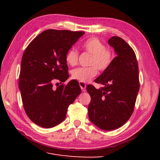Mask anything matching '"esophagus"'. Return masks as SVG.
Returning a JSON list of instances; mask_svg holds the SVG:
<instances>
[{"mask_svg":"<svg viewBox=\"0 0 160 160\" xmlns=\"http://www.w3.org/2000/svg\"><path fill=\"white\" fill-rule=\"evenodd\" d=\"M79 85H80V88H81V90L83 91H85L87 85L85 83H83V82H81V81L79 82Z\"/></svg>","mask_w":160,"mask_h":160,"instance_id":"34e87169","label":"esophagus"}]
</instances>
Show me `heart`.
Listing matches in <instances>:
<instances>
[{
	"mask_svg": "<svg viewBox=\"0 0 160 160\" xmlns=\"http://www.w3.org/2000/svg\"><path fill=\"white\" fill-rule=\"evenodd\" d=\"M82 48L91 55L89 62L90 67H79L72 71V79L87 83L98 74V69L105 71L109 68L114 59V52L98 38L90 37L82 43ZM79 52L75 49H70L65 55V61L70 66L78 63Z\"/></svg>",
	"mask_w": 160,
	"mask_h": 160,
	"instance_id": "b5f03b06",
	"label": "heart"
}]
</instances>
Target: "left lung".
I'll return each instance as SVG.
<instances>
[{"mask_svg": "<svg viewBox=\"0 0 160 160\" xmlns=\"http://www.w3.org/2000/svg\"><path fill=\"white\" fill-rule=\"evenodd\" d=\"M118 56L109 68L95 82L103 87L97 89L89 85L91 96L89 118L100 129H116L126 123L133 112L139 89V69L133 49L123 38L112 37L108 41Z\"/></svg>", "mask_w": 160, "mask_h": 160, "instance_id": "left-lung-1", "label": "left lung"}]
</instances>
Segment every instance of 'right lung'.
Segmentation results:
<instances>
[{
    "label": "right lung",
    "instance_id": "1",
    "mask_svg": "<svg viewBox=\"0 0 160 160\" xmlns=\"http://www.w3.org/2000/svg\"><path fill=\"white\" fill-rule=\"evenodd\" d=\"M84 33L46 30L34 38L24 52L18 88L26 114L37 125L51 128L61 123L69 105L81 93L79 83L75 80L57 88L52 85L68 79L65 55Z\"/></svg>",
    "mask_w": 160,
    "mask_h": 160
}]
</instances>
